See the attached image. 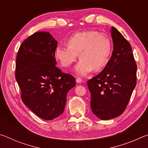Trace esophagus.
Segmentation results:
<instances>
[{"label": "esophagus", "mask_w": 148, "mask_h": 148, "mask_svg": "<svg viewBox=\"0 0 148 148\" xmlns=\"http://www.w3.org/2000/svg\"><path fill=\"white\" fill-rule=\"evenodd\" d=\"M76 81L77 83L80 84V83H82V78H80V77H76Z\"/></svg>", "instance_id": "obj_1"}]
</instances>
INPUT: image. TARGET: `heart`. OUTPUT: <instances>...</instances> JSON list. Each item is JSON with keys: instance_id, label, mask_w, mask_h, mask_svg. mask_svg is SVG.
<instances>
[{"instance_id": "obj_1", "label": "heart", "mask_w": 148, "mask_h": 148, "mask_svg": "<svg viewBox=\"0 0 148 148\" xmlns=\"http://www.w3.org/2000/svg\"><path fill=\"white\" fill-rule=\"evenodd\" d=\"M68 46H58L55 56L63 67H69L76 61L79 54V61L76 72L85 76L92 70L98 72L108 62L112 52V42L106 34L95 31L77 32L67 40Z\"/></svg>"}]
</instances>
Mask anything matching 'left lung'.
I'll return each instance as SVG.
<instances>
[{"label": "left lung", "mask_w": 148, "mask_h": 148, "mask_svg": "<svg viewBox=\"0 0 148 148\" xmlns=\"http://www.w3.org/2000/svg\"><path fill=\"white\" fill-rule=\"evenodd\" d=\"M111 34L114 43L111 58L101 73L87 81L91 110L102 120L123 113L136 84L137 65L131 44L114 27Z\"/></svg>", "instance_id": "1"}]
</instances>
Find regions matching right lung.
<instances>
[{"label": "right lung", "instance_id": "1", "mask_svg": "<svg viewBox=\"0 0 148 148\" xmlns=\"http://www.w3.org/2000/svg\"><path fill=\"white\" fill-rule=\"evenodd\" d=\"M57 47L49 32H35L22 42L16 57L15 76L22 101L46 120L63 113L67 92L76 86L73 76L56 66Z\"/></svg>", "mask_w": 148, "mask_h": 148}]
</instances>
